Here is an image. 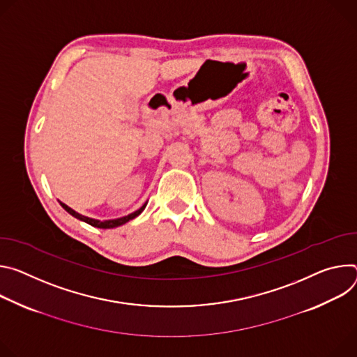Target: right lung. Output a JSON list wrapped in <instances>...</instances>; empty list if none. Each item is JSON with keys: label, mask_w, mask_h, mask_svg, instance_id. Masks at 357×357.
Here are the masks:
<instances>
[{"label": "right lung", "mask_w": 357, "mask_h": 357, "mask_svg": "<svg viewBox=\"0 0 357 357\" xmlns=\"http://www.w3.org/2000/svg\"><path fill=\"white\" fill-rule=\"evenodd\" d=\"M59 204L62 206V208H65V211H68L72 217H75V218H77V220H81V221H84V222H86V224H89V225H92V227H96V228H114V227H119V225H123V224H126L128 221H130V220H133V218H136L144 208H146V204L147 203H144L139 210H136L135 213H132V214H129V215H126V217H122V218H116V220H105V221H100V220H95V218H89V217H85V215H82V214H79V213H76L75 210H72L70 207H68L66 204H63V203H61L59 202Z\"/></svg>", "instance_id": "1"}]
</instances>
